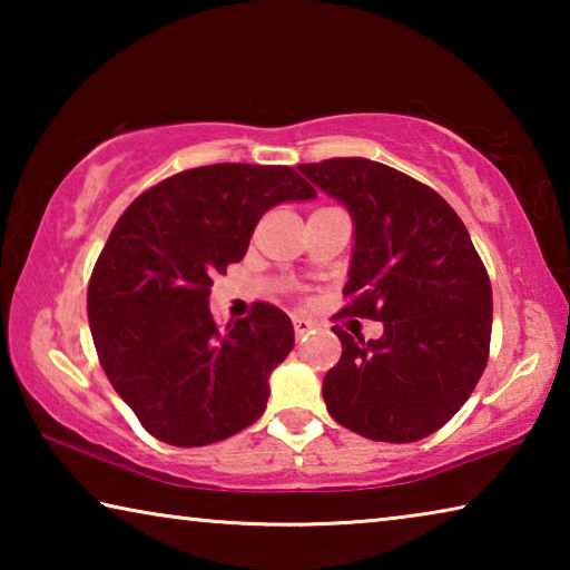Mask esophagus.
Segmentation results:
<instances>
[{
	"label": "esophagus",
	"instance_id": "obj_1",
	"mask_svg": "<svg viewBox=\"0 0 570 570\" xmlns=\"http://www.w3.org/2000/svg\"><path fill=\"white\" fill-rule=\"evenodd\" d=\"M316 326V322L314 320H306V316H294V332H296V336H304V334H308Z\"/></svg>",
	"mask_w": 570,
	"mask_h": 570
}]
</instances>
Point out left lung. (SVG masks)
Returning a JSON list of instances; mask_svg holds the SVG:
<instances>
[{"mask_svg":"<svg viewBox=\"0 0 570 570\" xmlns=\"http://www.w3.org/2000/svg\"><path fill=\"white\" fill-rule=\"evenodd\" d=\"M298 170L352 216L344 314L384 324L370 342L334 326L342 360L322 384L326 410L370 440L428 438L488 364L493 292L468 228L445 198L384 163L332 158Z\"/></svg>","mask_w":570,"mask_h":570,"instance_id":"left-lung-1","label":"left lung"}]
</instances>
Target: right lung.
Returning <instances> with one entry per match:
<instances>
[{
  "mask_svg": "<svg viewBox=\"0 0 570 570\" xmlns=\"http://www.w3.org/2000/svg\"><path fill=\"white\" fill-rule=\"evenodd\" d=\"M312 198L288 166L216 163L153 186L115 224L88 320L105 374L153 438L200 448L264 414L268 377L294 346L292 320L256 304L220 330L208 296L266 210Z\"/></svg>",
  "mask_w": 570,
  "mask_h": 570,
  "instance_id": "1",
  "label": "right lung"
}]
</instances>
